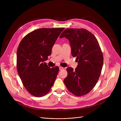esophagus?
I'll return each mask as SVG.
<instances>
[{
	"mask_svg": "<svg viewBox=\"0 0 121 121\" xmlns=\"http://www.w3.org/2000/svg\"><path fill=\"white\" fill-rule=\"evenodd\" d=\"M64 68V67H62V66H60V67H59V70H62Z\"/></svg>",
	"mask_w": 121,
	"mask_h": 121,
	"instance_id": "1",
	"label": "esophagus"
}]
</instances>
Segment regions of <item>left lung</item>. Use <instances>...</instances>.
<instances>
[{"mask_svg":"<svg viewBox=\"0 0 121 121\" xmlns=\"http://www.w3.org/2000/svg\"><path fill=\"white\" fill-rule=\"evenodd\" d=\"M70 42L71 54L76 57L78 65L74 70L66 68L67 76L64 79L68 90L77 96L88 94L96 85L101 74L103 56L96 38L84 29H66L60 38Z\"/></svg>","mask_w":121,"mask_h":121,"instance_id":"8db88e82","label":"left lung"}]
</instances>
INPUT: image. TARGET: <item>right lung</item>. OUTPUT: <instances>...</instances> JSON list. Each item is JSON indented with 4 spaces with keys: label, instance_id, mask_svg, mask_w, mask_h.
Returning <instances> with one entry per match:
<instances>
[{
    "label": "right lung",
    "instance_id": "1",
    "mask_svg": "<svg viewBox=\"0 0 121 121\" xmlns=\"http://www.w3.org/2000/svg\"><path fill=\"white\" fill-rule=\"evenodd\" d=\"M64 28H41L29 33L20 42L17 52L18 74L26 90L41 97L50 91L59 67L50 68L45 61Z\"/></svg>",
    "mask_w": 121,
    "mask_h": 121
}]
</instances>
